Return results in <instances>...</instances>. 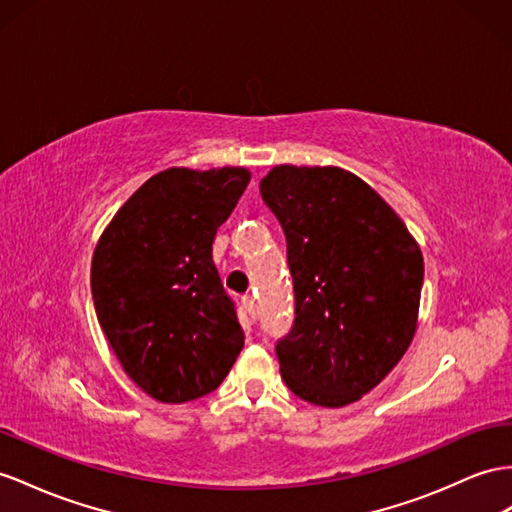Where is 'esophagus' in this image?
I'll return each mask as SVG.
<instances>
[{
	"label": "esophagus",
	"instance_id": "esophagus-1",
	"mask_svg": "<svg viewBox=\"0 0 512 512\" xmlns=\"http://www.w3.org/2000/svg\"><path fill=\"white\" fill-rule=\"evenodd\" d=\"M242 305H244V311L248 313V318L255 320V316H257V305H255V298H253L251 294L244 296V298H242Z\"/></svg>",
	"mask_w": 512,
	"mask_h": 512
}]
</instances>
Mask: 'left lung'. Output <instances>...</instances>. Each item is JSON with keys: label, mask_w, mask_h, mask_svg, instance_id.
<instances>
[{"label": "left lung", "mask_w": 512, "mask_h": 512, "mask_svg": "<svg viewBox=\"0 0 512 512\" xmlns=\"http://www.w3.org/2000/svg\"><path fill=\"white\" fill-rule=\"evenodd\" d=\"M259 192L281 222L296 318L277 342L281 376L318 406L361 400L417 329L424 257L400 216L337 166H274Z\"/></svg>", "instance_id": "left-lung-1"}]
</instances>
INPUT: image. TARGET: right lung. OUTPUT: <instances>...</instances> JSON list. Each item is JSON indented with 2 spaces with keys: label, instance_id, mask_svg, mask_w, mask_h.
Instances as JSON below:
<instances>
[{
  "label": "right lung",
  "instance_id": "1",
  "mask_svg": "<svg viewBox=\"0 0 512 512\" xmlns=\"http://www.w3.org/2000/svg\"><path fill=\"white\" fill-rule=\"evenodd\" d=\"M251 173L166 168L129 196L97 242L90 287L116 359L157 402L214 391L244 348L212 259Z\"/></svg>",
  "mask_w": 512,
  "mask_h": 512
}]
</instances>
